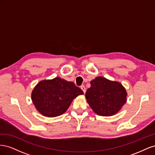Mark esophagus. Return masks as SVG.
I'll use <instances>...</instances> for the list:
<instances>
[{
	"instance_id": "1",
	"label": "esophagus",
	"mask_w": 155,
	"mask_h": 155,
	"mask_svg": "<svg viewBox=\"0 0 155 155\" xmlns=\"http://www.w3.org/2000/svg\"><path fill=\"white\" fill-rule=\"evenodd\" d=\"M81 89L83 91V92H84V94H85L86 92V88L85 87V86L84 85H81Z\"/></svg>"
}]
</instances>
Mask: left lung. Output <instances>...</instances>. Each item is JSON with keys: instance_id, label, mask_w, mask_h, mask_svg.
<instances>
[{"instance_id": "1", "label": "left lung", "mask_w": 155, "mask_h": 155, "mask_svg": "<svg viewBox=\"0 0 155 155\" xmlns=\"http://www.w3.org/2000/svg\"><path fill=\"white\" fill-rule=\"evenodd\" d=\"M125 88L119 82L101 76L91 81L85 97L88 105L98 115L110 116L116 114L127 101Z\"/></svg>"}]
</instances>
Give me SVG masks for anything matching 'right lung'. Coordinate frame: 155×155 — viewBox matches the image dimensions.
<instances>
[{"mask_svg":"<svg viewBox=\"0 0 155 155\" xmlns=\"http://www.w3.org/2000/svg\"><path fill=\"white\" fill-rule=\"evenodd\" d=\"M83 94L81 88L60 78L40 81L31 92L37 110L47 117H56L67 111L74 98Z\"/></svg>","mask_w":155,"mask_h":155,"instance_id":"right-lung-1","label":"right lung"}]
</instances>
